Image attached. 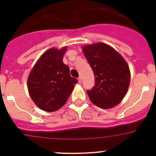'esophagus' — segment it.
Wrapping results in <instances>:
<instances>
[{"label":"esophagus","mask_w":156,"mask_h":156,"mask_svg":"<svg viewBox=\"0 0 156 156\" xmlns=\"http://www.w3.org/2000/svg\"><path fill=\"white\" fill-rule=\"evenodd\" d=\"M78 82H79V83H81V82H82V79H81L80 76L78 78Z\"/></svg>","instance_id":"esophagus-1"}]
</instances>
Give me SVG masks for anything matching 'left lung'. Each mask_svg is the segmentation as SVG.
<instances>
[{"label": "left lung", "mask_w": 156, "mask_h": 156, "mask_svg": "<svg viewBox=\"0 0 156 156\" xmlns=\"http://www.w3.org/2000/svg\"><path fill=\"white\" fill-rule=\"evenodd\" d=\"M83 51L95 76V84L87 90L92 102L101 108L120 103L130 80L129 66L115 49L104 43L83 47Z\"/></svg>", "instance_id": "left-lung-1"}]
</instances>
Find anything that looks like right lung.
<instances>
[{
	"mask_svg": "<svg viewBox=\"0 0 156 156\" xmlns=\"http://www.w3.org/2000/svg\"><path fill=\"white\" fill-rule=\"evenodd\" d=\"M67 48H51L43 54L30 72L27 87L30 97L41 109L54 112L68 100L78 83L70 76L69 68L63 63Z\"/></svg>",
	"mask_w": 156,
	"mask_h": 156,
	"instance_id": "1",
	"label": "right lung"
}]
</instances>
